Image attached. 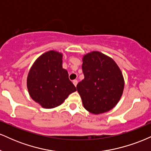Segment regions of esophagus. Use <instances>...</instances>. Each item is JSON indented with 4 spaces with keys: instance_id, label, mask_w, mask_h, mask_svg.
Masks as SVG:
<instances>
[{
    "instance_id": "1",
    "label": "esophagus",
    "mask_w": 151,
    "mask_h": 151,
    "mask_svg": "<svg viewBox=\"0 0 151 151\" xmlns=\"http://www.w3.org/2000/svg\"><path fill=\"white\" fill-rule=\"evenodd\" d=\"M72 82H73V84H74V86H77V83H78V81L77 80V79H74V80H73V81H72Z\"/></svg>"
}]
</instances>
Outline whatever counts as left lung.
Masks as SVG:
<instances>
[{
	"instance_id": "left-lung-1",
	"label": "left lung",
	"mask_w": 151,
	"mask_h": 151,
	"mask_svg": "<svg viewBox=\"0 0 151 151\" xmlns=\"http://www.w3.org/2000/svg\"><path fill=\"white\" fill-rule=\"evenodd\" d=\"M84 79L77 85L83 106L88 111L99 114L113 109L120 99L124 80L115 62L99 52L83 58Z\"/></svg>"
}]
</instances>
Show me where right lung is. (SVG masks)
Instances as JSON below:
<instances>
[{
    "mask_svg": "<svg viewBox=\"0 0 151 151\" xmlns=\"http://www.w3.org/2000/svg\"><path fill=\"white\" fill-rule=\"evenodd\" d=\"M62 55L55 51L44 53L31 67L27 85L31 98L43 108L58 106L76 87L62 68Z\"/></svg>",
    "mask_w": 151,
    "mask_h": 151,
    "instance_id": "1",
    "label": "right lung"
}]
</instances>
